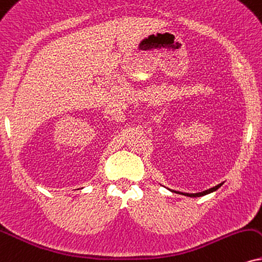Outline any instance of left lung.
<instances>
[{"label":"left lung","instance_id":"obj_1","mask_svg":"<svg viewBox=\"0 0 262 262\" xmlns=\"http://www.w3.org/2000/svg\"><path fill=\"white\" fill-rule=\"evenodd\" d=\"M220 186H221V185H217V186L212 187V188H210V189H208V190H204V192H200V193H185V194H183V195L193 196V198H195V196H203V195L209 194V193H211V192H215L216 189H219V187H220Z\"/></svg>","mask_w":262,"mask_h":262}]
</instances>
